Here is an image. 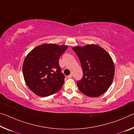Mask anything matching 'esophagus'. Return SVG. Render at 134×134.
Listing matches in <instances>:
<instances>
[{"instance_id": "1", "label": "esophagus", "mask_w": 134, "mask_h": 134, "mask_svg": "<svg viewBox=\"0 0 134 134\" xmlns=\"http://www.w3.org/2000/svg\"><path fill=\"white\" fill-rule=\"evenodd\" d=\"M72 77H73V75H72L71 74V75H70L69 76H67V78H68V79H70V78H71Z\"/></svg>"}]
</instances>
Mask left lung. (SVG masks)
Returning <instances> with one entry per match:
<instances>
[{
  "instance_id": "1",
  "label": "left lung",
  "mask_w": 134,
  "mask_h": 134,
  "mask_svg": "<svg viewBox=\"0 0 134 134\" xmlns=\"http://www.w3.org/2000/svg\"><path fill=\"white\" fill-rule=\"evenodd\" d=\"M72 49L79 57L83 73L82 79L77 82L79 90L90 97L103 95L111 85L114 76V64L111 56L97 44Z\"/></svg>"
}]
</instances>
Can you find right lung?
<instances>
[{
    "label": "right lung",
    "instance_id": "add662e5",
    "mask_svg": "<svg viewBox=\"0 0 134 134\" xmlns=\"http://www.w3.org/2000/svg\"><path fill=\"white\" fill-rule=\"evenodd\" d=\"M67 45L45 43L36 47L25 57L23 73L25 83L33 93L47 97L61 90L65 76L61 73L59 58Z\"/></svg>",
    "mask_w": 134,
    "mask_h": 134
}]
</instances>
